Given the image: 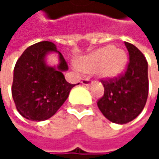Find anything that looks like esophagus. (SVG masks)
<instances>
[{
	"mask_svg": "<svg viewBox=\"0 0 159 159\" xmlns=\"http://www.w3.org/2000/svg\"><path fill=\"white\" fill-rule=\"evenodd\" d=\"M82 84L84 85H91V84H93V82L88 78H85V79L82 80Z\"/></svg>",
	"mask_w": 159,
	"mask_h": 159,
	"instance_id": "esophagus-1",
	"label": "esophagus"
}]
</instances>
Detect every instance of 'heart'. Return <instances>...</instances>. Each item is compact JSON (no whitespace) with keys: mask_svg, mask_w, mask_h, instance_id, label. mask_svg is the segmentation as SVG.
I'll use <instances>...</instances> for the list:
<instances>
[{"mask_svg":"<svg viewBox=\"0 0 159 159\" xmlns=\"http://www.w3.org/2000/svg\"><path fill=\"white\" fill-rule=\"evenodd\" d=\"M128 63L126 52L113 45L98 48L76 61V67L83 73L96 74L102 79H114L120 76Z\"/></svg>","mask_w":159,"mask_h":159,"instance_id":"1","label":"heart"}]
</instances>
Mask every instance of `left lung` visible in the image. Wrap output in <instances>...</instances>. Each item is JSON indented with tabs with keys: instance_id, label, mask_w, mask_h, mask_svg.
<instances>
[{
	"instance_id": "8db88e82",
	"label": "left lung",
	"mask_w": 159,
	"mask_h": 159,
	"mask_svg": "<svg viewBox=\"0 0 159 159\" xmlns=\"http://www.w3.org/2000/svg\"><path fill=\"white\" fill-rule=\"evenodd\" d=\"M130 61L123 75L102 81L104 96L98 107L111 122L125 124L143 110L148 96V65L143 53L134 45L124 42Z\"/></svg>"
}]
</instances>
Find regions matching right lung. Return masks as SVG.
I'll list each match as a JSON object with an SVG mask.
<instances>
[{"mask_svg": "<svg viewBox=\"0 0 159 159\" xmlns=\"http://www.w3.org/2000/svg\"><path fill=\"white\" fill-rule=\"evenodd\" d=\"M57 53L59 64L50 66L46 57ZM68 65L50 41H41L26 48L16 61L14 70L12 95L18 112L34 121L46 120L52 117L67 99L71 89L63 75Z\"/></svg>", "mask_w": 159, "mask_h": 159, "instance_id": "1", "label": "right lung"}]
</instances>
